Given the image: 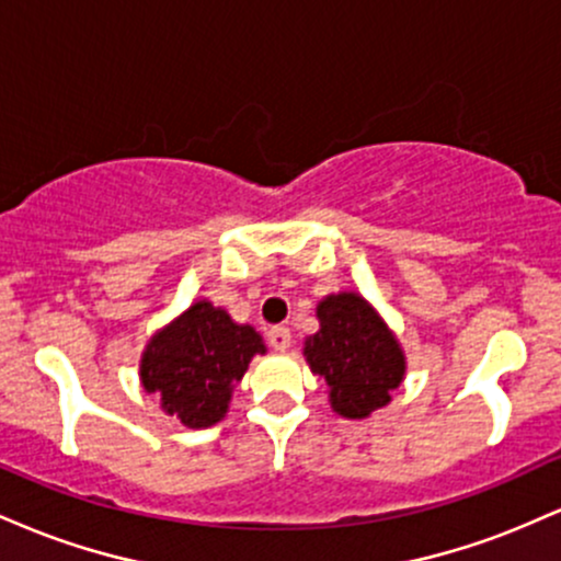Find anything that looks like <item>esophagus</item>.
Masks as SVG:
<instances>
[{
  "instance_id": "1",
  "label": "esophagus",
  "mask_w": 561,
  "mask_h": 561,
  "mask_svg": "<svg viewBox=\"0 0 561 561\" xmlns=\"http://www.w3.org/2000/svg\"><path fill=\"white\" fill-rule=\"evenodd\" d=\"M266 337H268V345H272L274 351H279V353H285L287 347H289V343H293V337H289L287 327H272Z\"/></svg>"
}]
</instances>
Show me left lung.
Listing matches in <instances>:
<instances>
[{
	"instance_id": "obj_1",
	"label": "left lung",
	"mask_w": 561,
	"mask_h": 561,
	"mask_svg": "<svg viewBox=\"0 0 561 561\" xmlns=\"http://www.w3.org/2000/svg\"><path fill=\"white\" fill-rule=\"evenodd\" d=\"M319 332L306 337L302 356L327 382L334 414L369 420L392 401L405 377V353L388 321L356 289L319 300Z\"/></svg>"
}]
</instances>
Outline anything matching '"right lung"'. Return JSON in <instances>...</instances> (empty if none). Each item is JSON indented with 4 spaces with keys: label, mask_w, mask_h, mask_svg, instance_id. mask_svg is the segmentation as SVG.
<instances>
[{
    "label": "right lung",
    "mask_w": 561,
    "mask_h": 561,
    "mask_svg": "<svg viewBox=\"0 0 561 561\" xmlns=\"http://www.w3.org/2000/svg\"><path fill=\"white\" fill-rule=\"evenodd\" d=\"M259 353H266V343L255 327L237 324L224 308L199 298L147 340L139 382L184 427H214Z\"/></svg>",
    "instance_id": "1"
}]
</instances>
